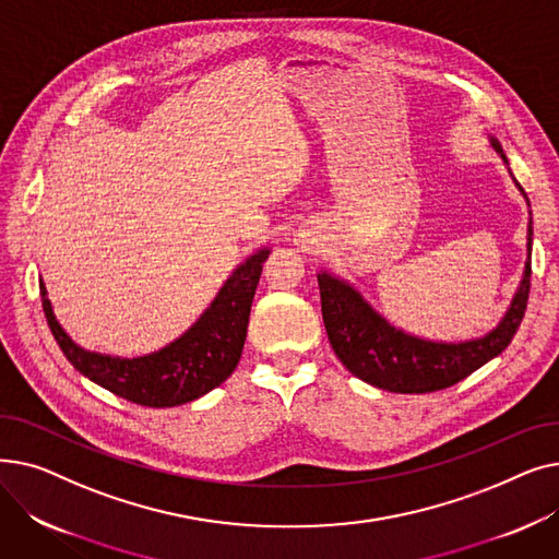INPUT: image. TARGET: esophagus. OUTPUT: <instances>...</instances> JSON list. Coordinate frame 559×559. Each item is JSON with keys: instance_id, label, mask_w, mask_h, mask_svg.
Returning a JSON list of instances; mask_svg holds the SVG:
<instances>
[{"instance_id": "34e87169", "label": "esophagus", "mask_w": 559, "mask_h": 559, "mask_svg": "<svg viewBox=\"0 0 559 559\" xmlns=\"http://www.w3.org/2000/svg\"><path fill=\"white\" fill-rule=\"evenodd\" d=\"M299 242H301V245H310V240H308V238H301Z\"/></svg>"}]
</instances>
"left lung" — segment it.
<instances>
[{
    "label": "left lung",
    "mask_w": 559,
    "mask_h": 559,
    "mask_svg": "<svg viewBox=\"0 0 559 559\" xmlns=\"http://www.w3.org/2000/svg\"><path fill=\"white\" fill-rule=\"evenodd\" d=\"M489 142L503 163L510 165L501 142L496 138H489ZM514 186L527 201L516 179ZM531 251L533 219L527 222V260L523 278L508 312L487 335L464 342H432L392 326L383 314L365 301L354 285L321 270L317 274L321 314H324V326L335 356L365 383L394 394H428L460 383L468 373L501 356L519 331L527 292H531Z\"/></svg>",
    "instance_id": "left-lung-1"
}]
</instances>
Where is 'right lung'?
<instances>
[{
    "label": "right lung",
    "mask_w": 559,
    "mask_h": 559,
    "mask_svg": "<svg viewBox=\"0 0 559 559\" xmlns=\"http://www.w3.org/2000/svg\"><path fill=\"white\" fill-rule=\"evenodd\" d=\"M270 253L267 247L258 249L238 264L213 304L181 337L140 358H117L81 348L58 324L40 281L43 310L66 358L93 383L146 407L183 405L222 385L238 367L262 262Z\"/></svg>",
    "instance_id": "1"
}]
</instances>
